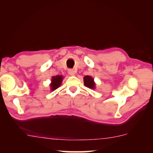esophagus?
Segmentation results:
<instances>
[{"mask_svg": "<svg viewBox=\"0 0 153 153\" xmlns=\"http://www.w3.org/2000/svg\"><path fill=\"white\" fill-rule=\"evenodd\" d=\"M68 72L70 75H71V76H74L75 74V71L73 69H69L68 71Z\"/></svg>", "mask_w": 153, "mask_h": 153, "instance_id": "obj_1", "label": "esophagus"}]
</instances>
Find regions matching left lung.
<instances>
[{
	"mask_svg": "<svg viewBox=\"0 0 153 153\" xmlns=\"http://www.w3.org/2000/svg\"><path fill=\"white\" fill-rule=\"evenodd\" d=\"M84 80V85L85 86L87 87L90 89H94L95 88V83L94 82V79H93L91 76H85L83 78Z\"/></svg>",
	"mask_w": 153,
	"mask_h": 153,
	"instance_id": "left-lung-1",
	"label": "left lung"
}]
</instances>
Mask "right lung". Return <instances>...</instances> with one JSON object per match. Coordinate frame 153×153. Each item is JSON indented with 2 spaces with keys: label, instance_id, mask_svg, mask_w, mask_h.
Returning <instances> with one entry per match:
<instances>
[{
  "label": "right lung",
  "instance_id": "add662e5",
  "mask_svg": "<svg viewBox=\"0 0 153 153\" xmlns=\"http://www.w3.org/2000/svg\"><path fill=\"white\" fill-rule=\"evenodd\" d=\"M63 76L61 75H57V76H52V82L50 84L51 91H54L60 86L62 82Z\"/></svg>",
  "mask_w": 153,
  "mask_h": 153
}]
</instances>
